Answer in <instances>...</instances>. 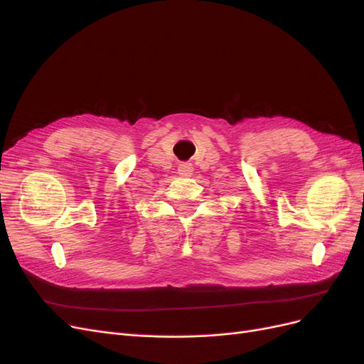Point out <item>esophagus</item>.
I'll return each mask as SVG.
<instances>
[{"label":"esophagus","instance_id":"1","mask_svg":"<svg viewBox=\"0 0 364 364\" xmlns=\"http://www.w3.org/2000/svg\"><path fill=\"white\" fill-rule=\"evenodd\" d=\"M178 171H179V174H182V176H190L191 173H193V165L191 164H181L179 167H178Z\"/></svg>","mask_w":364,"mask_h":364}]
</instances>
